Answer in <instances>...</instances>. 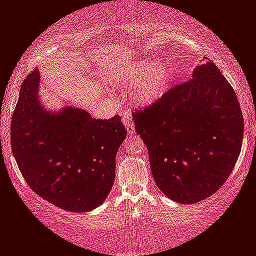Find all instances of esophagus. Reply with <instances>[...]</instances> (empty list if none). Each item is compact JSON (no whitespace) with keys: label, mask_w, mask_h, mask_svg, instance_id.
<instances>
[{"label":"esophagus","mask_w":256,"mask_h":256,"mask_svg":"<svg viewBox=\"0 0 256 256\" xmlns=\"http://www.w3.org/2000/svg\"><path fill=\"white\" fill-rule=\"evenodd\" d=\"M122 122L124 123L126 127H127V130H128L129 134L135 133L134 124H133V120H132V118L128 115L127 112H123V114H122Z\"/></svg>","instance_id":"esophagus-1"}]
</instances>
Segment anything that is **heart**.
Here are the masks:
<instances>
[{
  "mask_svg": "<svg viewBox=\"0 0 256 256\" xmlns=\"http://www.w3.org/2000/svg\"><path fill=\"white\" fill-rule=\"evenodd\" d=\"M133 74H138L133 86V94L138 103L152 104L167 92L172 82L171 68L166 64L150 60H141L132 68ZM127 77H122L126 80Z\"/></svg>",
  "mask_w": 256,
  "mask_h": 256,
  "instance_id": "heart-1",
  "label": "heart"
}]
</instances>
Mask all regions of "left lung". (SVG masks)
Returning a JSON list of instances; mask_svg holds the SVG:
<instances>
[{
  "instance_id": "8db88e82",
  "label": "left lung",
  "mask_w": 256,
  "mask_h": 256,
  "mask_svg": "<svg viewBox=\"0 0 256 256\" xmlns=\"http://www.w3.org/2000/svg\"><path fill=\"white\" fill-rule=\"evenodd\" d=\"M158 188L194 204L220 188L241 152L244 116L235 91L209 60L192 78L133 114Z\"/></svg>"
}]
</instances>
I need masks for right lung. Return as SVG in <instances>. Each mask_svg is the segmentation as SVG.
<instances>
[{"label":"right lung","mask_w":256,"mask_h":256,"mask_svg":"<svg viewBox=\"0 0 256 256\" xmlns=\"http://www.w3.org/2000/svg\"><path fill=\"white\" fill-rule=\"evenodd\" d=\"M40 74L22 82L12 120V150L30 188L41 198L72 212H85L106 200L115 179L116 153L124 141L118 115L94 120L68 106L52 114L41 108Z\"/></svg>","instance_id":"right-lung-1"}]
</instances>
